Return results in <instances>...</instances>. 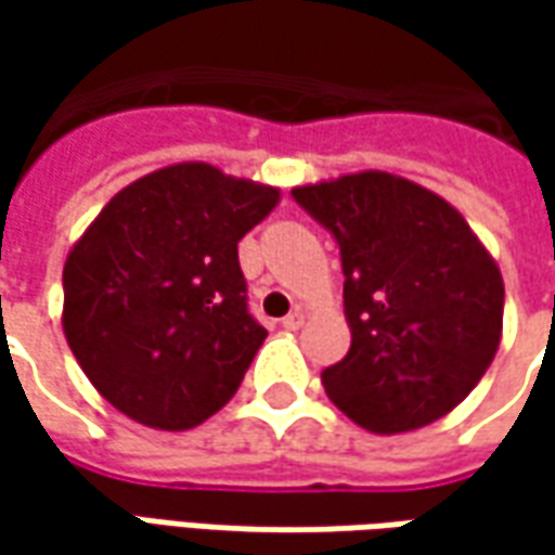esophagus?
Here are the masks:
<instances>
[{
	"label": "esophagus",
	"mask_w": 555,
	"mask_h": 555,
	"mask_svg": "<svg viewBox=\"0 0 555 555\" xmlns=\"http://www.w3.org/2000/svg\"><path fill=\"white\" fill-rule=\"evenodd\" d=\"M302 324H306V314H302V311H299V309L289 311L287 318L281 321V327H284V331H299Z\"/></svg>",
	"instance_id": "34e87169"
}]
</instances>
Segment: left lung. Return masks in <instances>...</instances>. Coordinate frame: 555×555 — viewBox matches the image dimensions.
<instances>
[{
	"label": "left lung",
	"instance_id": "8db88e82",
	"mask_svg": "<svg viewBox=\"0 0 555 555\" xmlns=\"http://www.w3.org/2000/svg\"><path fill=\"white\" fill-rule=\"evenodd\" d=\"M339 246L352 346L321 373L371 433L436 423L476 389L501 346L503 281L451 203L389 172L293 188Z\"/></svg>",
	"mask_w": 555,
	"mask_h": 555
}]
</instances>
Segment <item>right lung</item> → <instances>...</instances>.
<instances>
[{
	"mask_svg": "<svg viewBox=\"0 0 555 555\" xmlns=\"http://www.w3.org/2000/svg\"><path fill=\"white\" fill-rule=\"evenodd\" d=\"M278 197L179 163L122 188L89 224L64 266V333L117 411L179 433L237 392L268 336L249 314L237 244Z\"/></svg>",
	"mask_w": 555,
	"mask_h": 555,
	"instance_id": "obj_1",
	"label": "right lung"
}]
</instances>
